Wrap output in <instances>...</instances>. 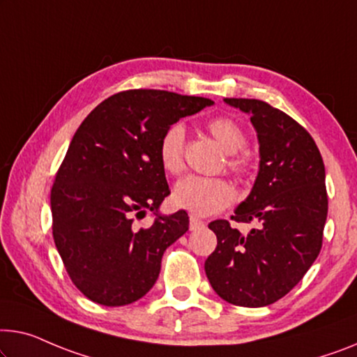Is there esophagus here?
I'll return each instance as SVG.
<instances>
[{"instance_id":"34e87169","label":"esophagus","mask_w":357,"mask_h":357,"mask_svg":"<svg viewBox=\"0 0 357 357\" xmlns=\"http://www.w3.org/2000/svg\"><path fill=\"white\" fill-rule=\"evenodd\" d=\"M204 226H205L204 221L199 220V218H195V216H190V220H189V229L190 231H197V229H200V227H204Z\"/></svg>"}]
</instances>
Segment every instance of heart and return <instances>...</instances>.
<instances>
[{
	"mask_svg": "<svg viewBox=\"0 0 357 357\" xmlns=\"http://www.w3.org/2000/svg\"><path fill=\"white\" fill-rule=\"evenodd\" d=\"M206 130L229 153L227 168L237 174L247 173L248 160L238 151L245 146L247 136L242 126L229 116H216L206 121ZM185 130L181 123L169 125L158 142V158L165 172L178 174L184 168ZM236 199V190L225 179L188 176L173 189V202L194 216H210L225 210Z\"/></svg>",
	"mask_w": 357,
	"mask_h": 357,
	"instance_id": "1",
	"label": "heart"
}]
</instances>
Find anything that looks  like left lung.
I'll return each instance as SVG.
<instances>
[{
	"label": "left lung",
	"mask_w": 357,
	"mask_h": 357,
	"mask_svg": "<svg viewBox=\"0 0 357 357\" xmlns=\"http://www.w3.org/2000/svg\"><path fill=\"white\" fill-rule=\"evenodd\" d=\"M250 115L259 144L257 179L232 220L253 222L242 236L211 221L218 245L205 261L213 290L237 306L261 307L285 296L316 261L327 220L326 168L310 132L258 99L226 98Z\"/></svg>",
	"instance_id": "8db88e82"
}]
</instances>
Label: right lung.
<instances>
[{
  "mask_svg": "<svg viewBox=\"0 0 357 357\" xmlns=\"http://www.w3.org/2000/svg\"><path fill=\"white\" fill-rule=\"evenodd\" d=\"M211 99L130 89L100 102L73 136L51 190L52 236L77 289L94 303L125 306L152 289L162 257L189 229L184 210L162 215L169 195L158 142L169 125ZM156 215L136 230L135 217Z\"/></svg>",
  "mask_w": 357,
  "mask_h": 357,
  "instance_id": "right-lung-1",
  "label": "right lung"
}]
</instances>
